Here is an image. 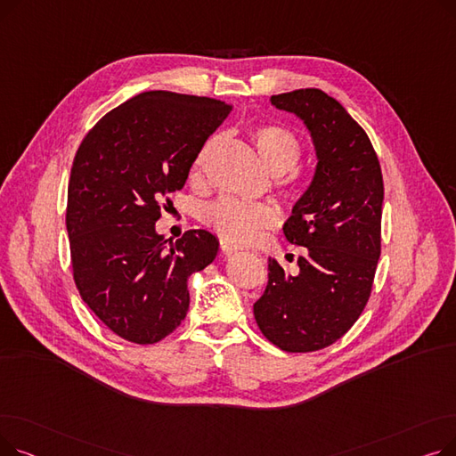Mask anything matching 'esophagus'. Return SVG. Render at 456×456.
<instances>
[{
	"label": "esophagus",
	"instance_id": "esophagus-1",
	"mask_svg": "<svg viewBox=\"0 0 456 456\" xmlns=\"http://www.w3.org/2000/svg\"><path fill=\"white\" fill-rule=\"evenodd\" d=\"M220 248H222V253H224V255H229V253H232V251L240 249V246L232 244L231 240H227V238H222V240H220Z\"/></svg>",
	"mask_w": 456,
	"mask_h": 456
}]
</instances>
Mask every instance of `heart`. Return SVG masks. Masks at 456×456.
Segmentation results:
<instances>
[{"label": "heart", "instance_id": "heart-1", "mask_svg": "<svg viewBox=\"0 0 456 456\" xmlns=\"http://www.w3.org/2000/svg\"><path fill=\"white\" fill-rule=\"evenodd\" d=\"M260 160L270 172L284 174L292 170L301 157V146L296 134L281 126L258 127L253 134ZM207 148L196 159V167L205 160ZM205 222L222 236L234 242H249L266 227L277 224V210L265 201H249L234 196H222L208 203L203 210Z\"/></svg>", "mask_w": 456, "mask_h": 456}]
</instances>
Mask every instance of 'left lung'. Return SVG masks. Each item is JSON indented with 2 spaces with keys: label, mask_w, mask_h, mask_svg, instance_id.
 I'll return each mask as SVG.
<instances>
[{
  "label": "left lung",
  "mask_w": 456,
  "mask_h": 456,
  "mask_svg": "<svg viewBox=\"0 0 456 456\" xmlns=\"http://www.w3.org/2000/svg\"><path fill=\"white\" fill-rule=\"evenodd\" d=\"M272 105L301 119L318 164L282 227L286 240L305 248L299 270L268 258V286L253 314L272 344L308 353L342 338L370 299L385 184L366 131L323 90L277 94Z\"/></svg>",
  "instance_id": "left-lung-1"
}]
</instances>
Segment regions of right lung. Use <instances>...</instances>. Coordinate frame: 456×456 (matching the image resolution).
<instances>
[{
  "label": "right lung",
  "instance_id": "right-lung-1",
  "mask_svg": "<svg viewBox=\"0 0 456 456\" xmlns=\"http://www.w3.org/2000/svg\"><path fill=\"white\" fill-rule=\"evenodd\" d=\"M229 112L220 100L150 90L107 112L81 142L66 208L74 281L124 340L146 346L174 332L188 313V277L218 255L212 232L191 229L172 242L155 222Z\"/></svg>",
  "mask_w": 456,
  "mask_h": 456
}]
</instances>
